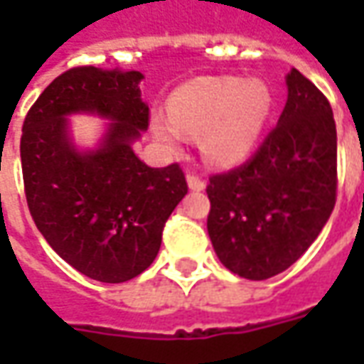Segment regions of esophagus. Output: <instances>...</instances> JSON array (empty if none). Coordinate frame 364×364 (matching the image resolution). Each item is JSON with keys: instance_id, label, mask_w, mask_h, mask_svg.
Segmentation results:
<instances>
[{"instance_id": "1", "label": "esophagus", "mask_w": 364, "mask_h": 364, "mask_svg": "<svg viewBox=\"0 0 364 364\" xmlns=\"http://www.w3.org/2000/svg\"><path fill=\"white\" fill-rule=\"evenodd\" d=\"M187 183H189V189H193V191H203L206 187V183L195 173L187 175Z\"/></svg>"}]
</instances>
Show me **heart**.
<instances>
[{"mask_svg":"<svg viewBox=\"0 0 364 364\" xmlns=\"http://www.w3.org/2000/svg\"><path fill=\"white\" fill-rule=\"evenodd\" d=\"M169 109L171 114H151V132L159 142L177 148L185 134H203L205 158L214 166L230 167L257 142L271 111V91L259 80L205 75L175 91Z\"/></svg>","mask_w":364,"mask_h":364,"instance_id":"obj_1","label":"heart"}]
</instances>
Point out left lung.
<instances>
[{
  "label": "left lung",
  "mask_w": 364,
  "mask_h": 364,
  "mask_svg": "<svg viewBox=\"0 0 364 364\" xmlns=\"http://www.w3.org/2000/svg\"><path fill=\"white\" fill-rule=\"evenodd\" d=\"M277 127L252 159L210 177L208 236L222 265L250 281L282 273L336 206L337 132L329 101L298 70Z\"/></svg>",
  "instance_id": "1"
}]
</instances>
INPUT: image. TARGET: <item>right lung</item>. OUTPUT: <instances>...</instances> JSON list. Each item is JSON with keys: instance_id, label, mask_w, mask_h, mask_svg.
I'll return each instance as SVG.
<instances>
[{"instance_id": "obj_1", "label": "right lung", "mask_w": 364, "mask_h": 364, "mask_svg": "<svg viewBox=\"0 0 364 364\" xmlns=\"http://www.w3.org/2000/svg\"><path fill=\"white\" fill-rule=\"evenodd\" d=\"M140 72L80 66L41 93L23 122L21 166L31 216L62 259L93 281L124 282L156 259L169 214L187 195L179 164L150 167L132 150L148 130ZM112 120L95 151L80 152L68 114Z\"/></svg>"}]
</instances>
